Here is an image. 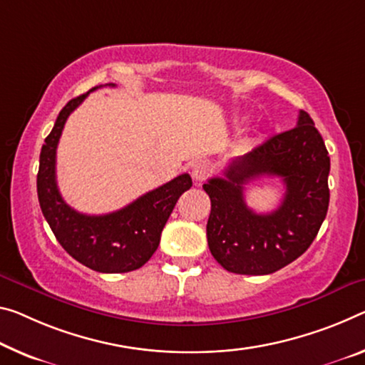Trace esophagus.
Here are the masks:
<instances>
[{"mask_svg":"<svg viewBox=\"0 0 365 365\" xmlns=\"http://www.w3.org/2000/svg\"><path fill=\"white\" fill-rule=\"evenodd\" d=\"M211 165H210V162H206V160H198L196 162V164L193 165V169H192V177H193V180L195 182H205L207 177H210V173H211Z\"/></svg>","mask_w":365,"mask_h":365,"instance_id":"esophagus-1","label":"esophagus"}]
</instances>
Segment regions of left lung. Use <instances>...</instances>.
I'll return each instance as SVG.
<instances>
[{"mask_svg":"<svg viewBox=\"0 0 365 365\" xmlns=\"http://www.w3.org/2000/svg\"><path fill=\"white\" fill-rule=\"evenodd\" d=\"M328 173L325 143L304 110L296 128L232 159L224 177L203 185L211 200L207 245L216 262L235 274H271L299 258L327 217ZM264 175L279 176L287 193L276 212L258 215L245 205L243 185Z\"/></svg>","mask_w":365,"mask_h":365,"instance_id":"1","label":"left lung"}]
</instances>
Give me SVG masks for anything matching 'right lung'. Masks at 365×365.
<instances>
[{"label":"right lung","instance_id":"right-lung-1","mask_svg":"<svg viewBox=\"0 0 365 365\" xmlns=\"http://www.w3.org/2000/svg\"><path fill=\"white\" fill-rule=\"evenodd\" d=\"M88 96L86 92L69 101L45 138L37 173L40 210L56 240L76 262L99 273H128L141 268L158 250L162 229L177 200L192 187V177L182 173L128 206L102 216H89L68 206L56 185V146L68 117Z\"/></svg>","mask_w":365,"mask_h":365}]
</instances>
